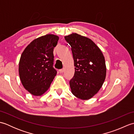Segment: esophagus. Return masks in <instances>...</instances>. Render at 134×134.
<instances>
[{"mask_svg":"<svg viewBox=\"0 0 134 134\" xmlns=\"http://www.w3.org/2000/svg\"><path fill=\"white\" fill-rule=\"evenodd\" d=\"M64 69H60V70H59V72H60V73H63V72H64Z\"/></svg>","mask_w":134,"mask_h":134,"instance_id":"esophagus-1","label":"esophagus"}]
</instances>
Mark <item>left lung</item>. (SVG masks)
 Segmentation results:
<instances>
[{"label": "left lung", "instance_id": "1", "mask_svg": "<svg viewBox=\"0 0 134 134\" xmlns=\"http://www.w3.org/2000/svg\"><path fill=\"white\" fill-rule=\"evenodd\" d=\"M72 53L75 73L70 81L71 92L76 97L89 99L100 89L106 77L105 58L92 40L72 33L65 36Z\"/></svg>", "mask_w": 134, "mask_h": 134}]
</instances>
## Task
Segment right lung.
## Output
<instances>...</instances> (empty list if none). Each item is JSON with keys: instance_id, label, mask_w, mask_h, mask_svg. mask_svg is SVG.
<instances>
[{"instance_id": "right-lung-1", "label": "right lung", "mask_w": 134, "mask_h": 134, "mask_svg": "<svg viewBox=\"0 0 134 134\" xmlns=\"http://www.w3.org/2000/svg\"><path fill=\"white\" fill-rule=\"evenodd\" d=\"M58 40L56 35L41 36L31 42L22 53L19 63L20 79L32 95L43 94L56 75L53 67V52Z\"/></svg>"}]
</instances>
